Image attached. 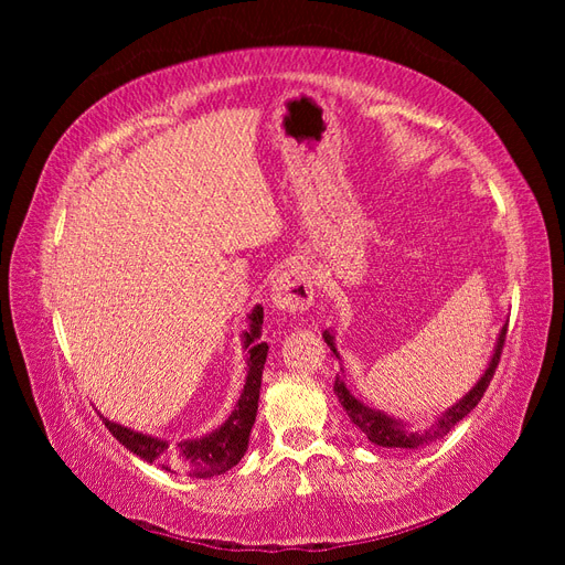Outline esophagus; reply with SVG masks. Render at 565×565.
I'll use <instances>...</instances> for the list:
<instances>
[{"label": "esophagus", "instance_id": "esophagus-1", "mask_svg": "<svg viewBox=\"0 0 565 565\" xmlns=\"http://www.w3.org/2000/svg\"><path fill=\"white\" fill-rule=\"evenodd\" d=\"M313 280L311 273L301 266H289L273 280L270 303L280 313H301L313 303Z\"/></svg>", "mask_w": 565, "mask_h": 565}]
</instances>
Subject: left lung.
<instances>
[{"label": "left lung", "instance_id": "left-lung-1", "mask_svg": "<svg viewBox=\"0 0 565 565\" xmlns=\"http://www.w3.org/2000/svg\"><path fill=\"white\" fill-rule=\"evenodd\" d=\"M322 337H324V344H328V347L332 349V353L339 358V353H337V349H334V337H332L330 332H324ZM504 339H507V324H504L502 332H500L498 347H494V353H492V358H490V365H488L483 377L478 380V384L467 393L465 398H461L459 403H455L452 407H448L446 413H443V415L429 426V429L415 431V429H409L407 424L398 422L396 417L384 415L382 409L367 407L365 403H361V401H358V398L353 396V393L347 388V384L341 382L339 377L334 380V393H337V398H339L341 407L347 409L349 419L358 426V429H361V431L367 436V440L374 443V446H382V448H407V450H413V448L426 446V443H431V440H436V438H440V436H446V434L452 429V426H455L459 419H465V417L471 413V409L478 405V401L483 398L486 388H488L490 382H492V374H494V370H498V365H500V355H502V349H504Z\"/></svg>", "mask_w": 565, "mask_h": 565}]
</instances>
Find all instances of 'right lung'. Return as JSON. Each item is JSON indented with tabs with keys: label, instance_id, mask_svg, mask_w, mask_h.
Wrapping results in <instances>:
<instances>
[{
	"label": "right lung",
	"instance_id": "1",
	"mask_svg": "<svg viewBox=\"0 0 565 565\" xmlns=\"http://www.w3.org/2000/svg\"><path fill=\"white\" fill-rule=\"evenodd\" d=\"M262 322L264 309L256 306L249 313V330L245 332V349L249 353L245 388L241 393V398H237L231 417L221 424L216 431L193 440L169 443L162 438L131 431L127 426L115 424L110 419H104L108 431L122 443L129 452L150 461V465H160L167 471H181L198 478L226 473L245 457L252 426L256 419V407H259L262 372L268 355V344L262 341Z\"/></svg>",
	"mask_w": 565,
	"mask_h": 565
}]
</instances>
